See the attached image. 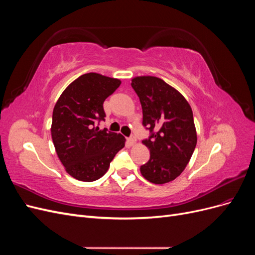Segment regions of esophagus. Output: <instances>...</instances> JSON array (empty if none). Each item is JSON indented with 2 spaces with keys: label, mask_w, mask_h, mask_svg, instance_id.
<instances>
[{
  "label": "esophagus",
  "mask_w": 255,
  "mask_h": 255,
  "mask_svg": "<svg viewBox=\"0 0 255 255\" xmlns=\"http://www.w3.org/2000/svg\"><path fill=\"white\" fill-rule=\"evenodd\" d=\"M128 144H129V145H134V144L136 143V138H135L134 136L129 137L128 139Z\"/></svg>",
  "instance_id": "34e87169"
}]
</instances>
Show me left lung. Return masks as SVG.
Here are the masks:
<instances>
[{
  "label": "left lung",
  "instance_id": "8db88e82",
  "mask_svg": "<svg viewBox=\"0 0 255 255\" xmlns=\"http://www.w3.org/2000/svg\"><path fill=\"white\" fill-rule=\"evenodd\" d=\"M130 85L140 100L142 125L151 132L142 141L150 159L140 172L153 184L171 182L186 168L197 144L191 107L179 91L155 76H136Z\"/></svg>",
  "mask_w": 255,
  "mask_h": 255
}]
</instances>
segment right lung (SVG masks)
Here are the masks:
<instances>
[{
	"label": "right lung",
	"mask_w": 255,
	"mask_h": 255,
	"mask_svg": "<svg viewBox=\"0 0 255 255\" xmlns=\"http://www.w3.org/2000/svg\"><path fill=\"white\" fill-rule=\"evenodd\" d=\"M121 84L118 79L90 72L73 81L54 106L51 134L57 156L74 179L92 182L109 170L126 143L121 134L100 129L103 103Z\"/></svg>",
	"instance_id": "obj_1"
}]
</instances>
